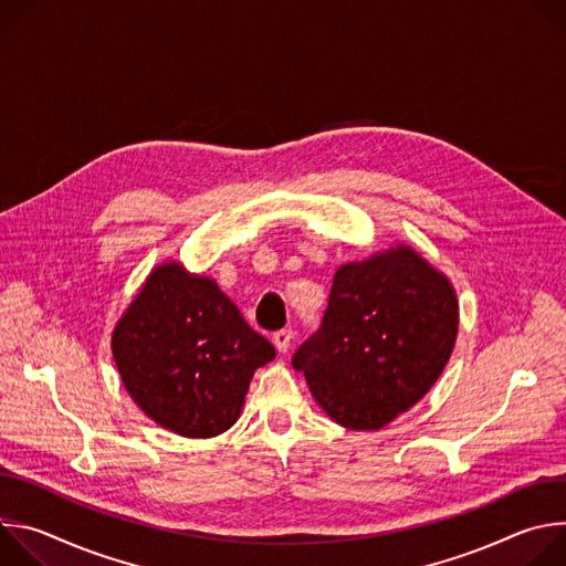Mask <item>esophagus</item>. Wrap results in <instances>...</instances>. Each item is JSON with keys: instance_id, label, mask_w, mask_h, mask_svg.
Masks as SVG:
<instances>
[{"instance_id": "34e87169", "label": "esophagus", "mask_w": 566, "mask_h": 566, "mask_svg": "<svg viewBox=\"0 0 566 566\" xmlns=\"http://www.w3.org/2000/svg\"><path fill=\"white\" fill-rule=\"evenodd\" d=\"M273 343L277 347V352L286 354L291 349V343H293V332L291 329H280L273 334Z\"/></svg>"}]
</instances>
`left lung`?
I'll use <instances>...</instances> for the list:
<instances>
[{"instance_id": "1", "label": "left lung", "mask_w": 566, "mask_h": 566, "mask_svg": "<svg viewBox=\"0 0 566 566\" xmlns=\"http://www.w3.org/2000/svg\"><path fill=\"white\" fill-rule=\"evenodd\" d=\"M457 327L446 275L398 247L336 271L322 325L291 363L336 423L378 430L437 382Z\"/></svg>"}]
</instances>
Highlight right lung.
Masks as SVG:
<instances>
[{
	"label": "right lung",
	"mask_w": 566,
	"mask_h": 566,
	"mask_svg": "<svg viewBox=\"0 0 566 566\" xmlns=\"http://www.w3.org/2000/svg\"><path fill=\"white\" fill-rule=\"evenodd\" d=\"M112 352L136 406L192 439L228 430L255 369L275 358L212 280L175 262L147 277L114 329Z\"/></svg>",
	"instance_id": "obj_1"
}]
</instances>
